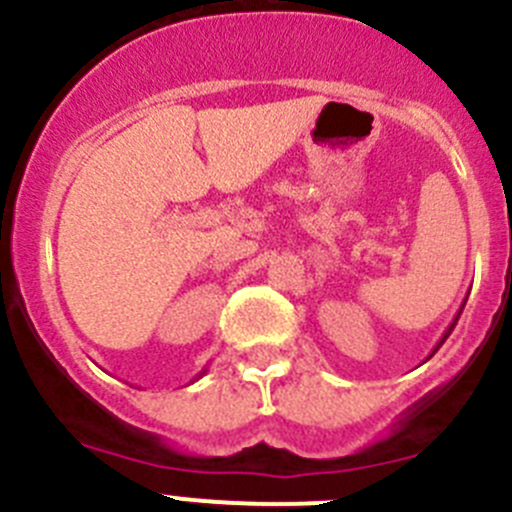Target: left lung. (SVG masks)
Segmentation results:
<instances>
[{"instance_id":"1","label":"left lung","mask_w":512,"mask_h":512,"mask_svg":"<svg viewBox=\"0 0 512 512\" xmlns=\"http://www.w3.org/2000/svg\"><path fill=\"white\" fill-rule=\"evenodd\" d=\"M463 306H465V303H463ZM458 316H460V313H458ZM458 316H455V321H458ZM455 321H453V326H455ZM453 326H450V328H448V331H445V333H443V338H440V343H443V341H445V338H448V336H450V331H453ZM440 343H438V346H440ZM438 346H435V348H438Z\"/></svg>"}]
</instances>
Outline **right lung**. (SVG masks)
<instances>
[{"label": "right lung", "mask_w": 512, "mask_h": 512, "mask_svg": "<svg viewBox=\"0 0 512 512\" xmlns=\"http://www.w3.org/2000/svg\"><path fill=\"white\" fill-rule=\"evenodd\" d=\"M204 373H206V371H204Z\"/></svg>", "instance_id": "right-lung-1"}]
</instances>
